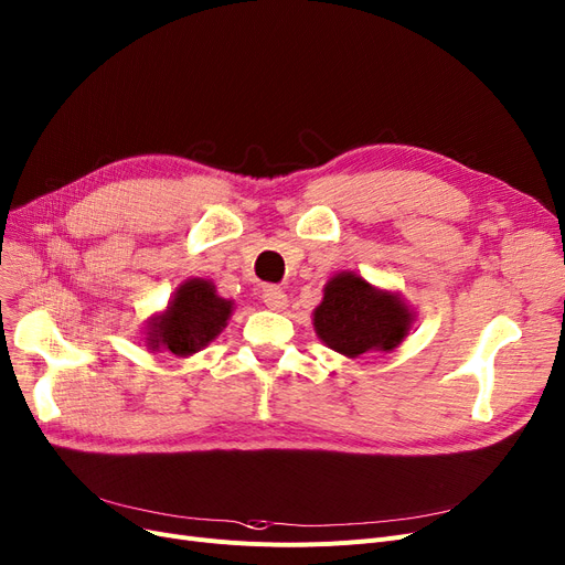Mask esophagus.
Masks as SVG:
<instances>
[{"label":"esophagus","instance_id":"34e87169","mask_svg":"<svg viewBox=\"0 0 565 565\" xmlns=\"http://www.w3.org/2000/svg\"><path fill=\"white\" fill-rule=\"evenodd\" d=\"M262 299L266 303V308L270 310H285L287 308V295L280 289V287H274L268 285L262 289Z\"/></svg>","mask_w":565,"mask_h":565}]
</instances>
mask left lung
<instances>
[{
    "instance_id": "left-lung-1",
    "label": "left lung",
    "mask_w": 565,
    "mask_h": 565,
    "mask_svg": "<svg viewBox=\"0 0 565 565\" xmlns=\"http://www.w3.org/2000/svg\"><path fill=\"white\" fill-rule=\"evenodd\" d=\"M413 310L396 291L377 289L352 270L335 274L312 312L320 341L350 359L364 352H390L411 331Z\"/></svg>"
}]
</instances>
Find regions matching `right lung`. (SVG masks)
Returning a JSON list of instances; mask_svg holds the SVG:
<instances>
[{"label":"right lung","mask_w":565,"mask_h":565,"mask_svg":"<svg viewBox=\"0 0 565 565\" xmlns=\"http://www.w3.org/2000/svg\"><path fill=\"white\" fill-rule=\"evenodd\" d=\"M234 303L217 297L215 285L204 278H190L175 289L167 310L148 322L146 343L150 350H169L175 356H190L204 350L220 335L232 318Z\"/></svg>","instance_id":"right-lung-1"}]
</instances>
